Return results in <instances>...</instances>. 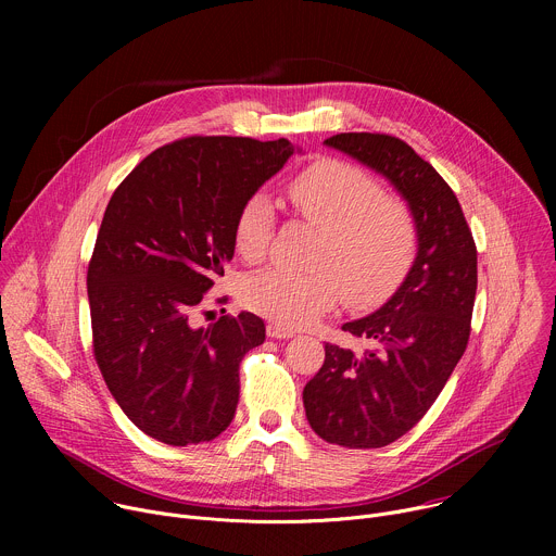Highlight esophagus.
Wrapping results in <instances>:
<instances>
[{
	"instance_id": "34e87169",
	"label": "esophagus",
	"mask_w": 556,
	"mask_h": 556,
	"mask_svg": "<svg viewBox=\"0 0 556 556\" xmlns=\"http://www.w3.org/2000/svg\"><path fill=\"white\" fill-rule=\"evenodd\" d=\"M266 332H268L270 339H292V337H294V330L283 328V326H279V324H268V326H266Z\"/></svg>"
}]
</instances>
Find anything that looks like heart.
<instances>
[{
	"label": "heart",
	"instance_id": "obj_1",
	"mask_svg": "<svg viewBox=\"0 0 556 556\" xmlns=\"http://www.w3.org/2000/svg\"><path fill=\"white\" fill-rule=\"evenodd\" d=\"M299 217L321 230L309 270L266 268L242 281V301L266 319L301 328L339 299L354 307L384 301L409 273L418 226L412 208L382 195L378 180L345 161H319L288 185ZM275 208L264 193L247 200L235 219V249L244 262L264 260Z\"/></svg>",
	"mask_w": 556,
	"mask_h": 556
}]
</instances>
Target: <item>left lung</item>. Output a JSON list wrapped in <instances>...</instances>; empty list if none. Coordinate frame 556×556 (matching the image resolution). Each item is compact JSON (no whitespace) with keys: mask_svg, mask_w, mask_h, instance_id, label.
Masks as SVG:
<instances>
[{"mask_svg":"<svg viewBox=\"0 0 556 556\" xmlns=\"http://www.w3.org/2000/svg\"><path fill=\"white\" fill-rule=\"evenodd\" d=\"M326 144L384 176L418 226V253L401 288L374 314L343 326L365 348L326 343V361L303 389L316 435L380 448L422 420L466 350L478 249L453 189L405 140L350 131Z\"/></svg>","mask_w":556,"mask_h":556,"instance_id":"obj_1","label":"left lung"}]
</instances>
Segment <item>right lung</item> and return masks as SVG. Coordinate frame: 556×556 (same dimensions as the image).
<instances>
[{"label": "right lung", "instance_id": "add662e5", "mask_svg": "<svg viewBox=\"0 0 556 556\" xmlns=\"http://www.w3.org/2000/svg\"><path fill=\"white\" fill-rule=\"evenodd\" d=\"M294 144L189 136L149 153L114 191L88 266L94 358L114 401L172 446L217 438L240 401V363L266 341L253 312L206 328L193 309L235 253V219Z\"/></svg>", "mask_w": 556, "mask_h": 556}]
</instances>
